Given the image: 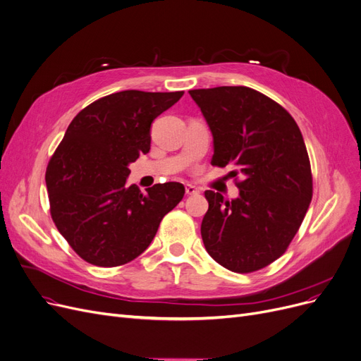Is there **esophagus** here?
Segmentation results:
<instances>
[{"label":"esophagus","instance_id":"esophagus-1","mask_svg":"<svg viewBox=\"0 0 361 361\" xmlns=\"http://www.w3.org/2000/svg\"><path fill=\"white\" fill-rule=\"evenodd\" d=\"M197 193H199V190L196 189L195 185H192V184H185V195L192 196V195H197Z\"/></svg>","mask_w":361,"mask_h":361}]
</instances>
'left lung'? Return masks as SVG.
Listing matches in <instances>:
<instances>
[{
	"label": "left lung",
	"instance_id": "obj_1",
	"mask_svg": "<svg viewBox=\"0 0 361 361\" xmlns=\"http://www.w3.org/2000/svg\"><path fill=\"white\" fill-rule=\"evenodd\" d=\"M214 135L211 164L231 165L239 197L207 190L208 254L234 273H254L286 252L312 197L308 152L283 106L249 87L190 90Z\"/></svg>",
	"mask_w": 361,
	"mask_h": 361
}]
</instances>
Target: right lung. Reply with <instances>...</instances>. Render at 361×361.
I'll list each match as a JSON object with an SVG mask.
<instances>
[{
  "label": "right lung",
  "instance_id": "1",
  "mask_svg": "<svg viewBox=\"0 0 361 361\" xmlns=\"http://www.w3.org/2000/svg\"><path fill=\"white\" fill-rule=\"evenodd\" d=\"M184 91L127 90L92 102L69 123L47 165L53 221L84 261L118 267L143 254L184 196L180 183L127 187L128 165L150 150V125Z\"/></svg>",
  "mask_w": 361,
  "mask_h": 361
}]
</instances>
